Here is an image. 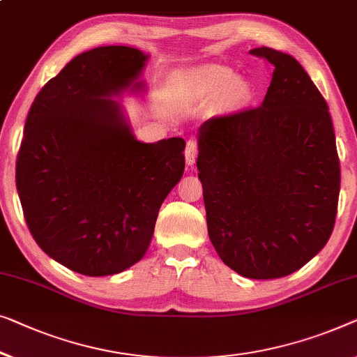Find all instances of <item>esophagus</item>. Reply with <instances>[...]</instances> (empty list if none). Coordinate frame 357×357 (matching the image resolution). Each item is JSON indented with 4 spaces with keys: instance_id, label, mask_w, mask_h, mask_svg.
I'll return each mask as SVG.
<instances>
[{
    "instance_id": "esophagus-1",
    "label": "esophagus",
    "mask_w": 357,
    "mask_h": 357,
    "mask_svg": "<svg viewBox=\"0 0 357 357\" xmlns=\"http://www.w3.org/2000/svg\"><path fill=\"white\" fill-rule=\"evenodd\" d=\"M196 156H198V143L191 138L187 143V148H185V161H187L188 166H193L196 162Z\"/></svg>"
}]
</instances>
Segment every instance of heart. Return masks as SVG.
Returning a JSON list of instances; mask_svg holds the SVG:
<instances>
[{
  "label": "heart",
  "mask_w": 357,
  "mask_h": 357,
  "mask_svg": "<svg viewBox=\"0 0 357 357\" xmlns=\"http://www.w3.org/2000/svg\"><path fill=\"white\" fill-rule=\"evenodd\" d=\"M191 85L198 90L219 93V95L227 91H231V95H235L236 98H243L246 95V86L227 67H208V69L198 72L191 80Z\"/></svg>",
  "instance_id": "b5f03b06"
}]
</instances>
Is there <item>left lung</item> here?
Instances as JSON below:
<instances>
[{"label":"left lung","mask_w":357,"mask_h":357,"mask_svg":"<svg viewBox=\"0 0 357 357\" xmlns=\"http://www.w3.org/2000/svg\"><path fill=\"white\" fill-rule=\"evenodd\" d=\"M250 53L273 66L264 101L206 121L196 166L217 255L240 275L267 280L327 245L340 161L328 106L303 66L266 46Z\"/></svg>","instance_id":"left-lung-1"}]
</instances>
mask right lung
Instances as JSON below:
<instances>
[{
	"label": "right lung",
	"instance_id": "right-lung-1",
	"mask_svg": "<svg viewBox=\"0 0 357 357\" xmlns=\"http://www.w3.org/2000/svg\"><path fill=\"white\" fill-rule=\"evenodd\" d=\"M149 56L100 46L67 63L35 98L15 164L38 246L82 275H114L148 251L162 201L185 169V140L138 142L121 101L144 91Z\"/></svg>",
	"mask_w": 357,
	"mask_h": 357
}]
</instances>
